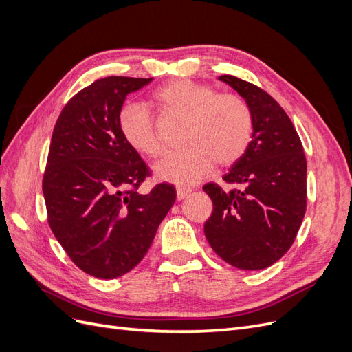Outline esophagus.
<instances>
[{
  "instance_id": "esophagus-1",
  "label": "esophagus",
  "mask_w": 352,
  "mask_h": 352,
  "mask_svg": "<svg viewBox=\"0 0 352 352\" xmlns=\"http://www.w3.org/2000/svg\"><path fill=\"white\" fill-rule=\"evenodd\" d=\"M190 192H192V189H190L189 186H177L176 188V195H177V199H184L186 198Z\"/></svg>"
}]
</instances>
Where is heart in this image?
I'll use <instances>...</instances> for the list:
<instances>
[{
  "instance_id": "heart-1",
  "label": "heart",
  "mask_w": 352,
  "mask_h": 352,
  "mask_svg": "<svg viewBox=\"0 0 352 352\" xmlns=\"http://www.w3.org/2000/svg\"><path fill=\"white\" fill-rule=\"evenodd\" d=\"M153 104L162 113L185 116L184 151L167 157L155 172L160 179L179 185L199 182L216 162L236 164L247 154L254 135V116L241 95L216 94L210 85L189 79L164 83L153 92ZM119 127L135 151L150 158L166 154L153 114L142 105H127L119 116Z\"/></svg>"
}]
</instances>
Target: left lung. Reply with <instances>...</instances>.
<instances>
[{
  "mask_svg": "<svg viewBox=\"0 0 352 352\" xmlns=\"http://www.w3.org/2000/svg\"><path fill=\"white\" fill-rule=\"evenodd\" d=\"M248 102L252 141L223 180L204 185L212 212L204 225L210 247L241 270H261L292 247L307 210V160L289 117L257 85L223 74L219 78Z\"/></svg>",
  "mask_w": 352,
  "mask_h": 352,
  "instance_id": "1",
  "label": "left lung"
}]
</instances>
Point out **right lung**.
Here are the masks:
<instances>
[{
	"label": "right lung",
	"instance_id": "obj_1",
	"mask_svg": "<svg viewBox=\"0 0 352 352\" xmlns=\"http://www.w3.org/2000/svg\"><path fill=\"white\" fill-rule=\"evenodd\" d=\"M153 78L109 76L69 100L52 132L42 179L50 228L80 270L98 279L131 272L150 250L176 189L157 184L124 141L119 116L126 95Z\"/></svg>",
	"mask_w": 352,
	"mask_h": 352
}]
</instances>
